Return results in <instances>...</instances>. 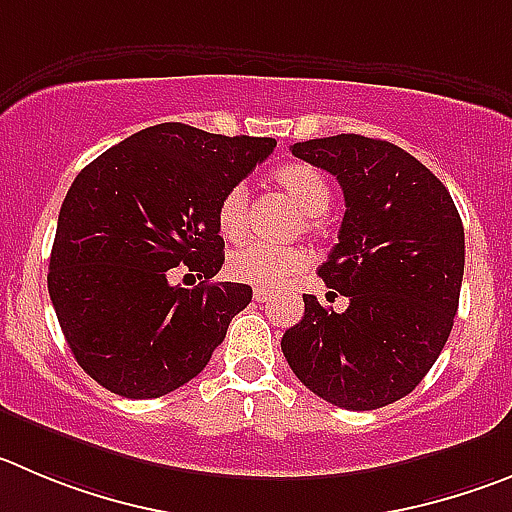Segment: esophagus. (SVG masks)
I'll return each mask as SVG.
<instances>
[{"label": "esophagus", "mask_w": 512, "mask_h": 512, "mask_svg": "<svg viewBox=\"0 0 512 512\" xmlns=\"http://www.w3.org/2000/svg\"><path fill=\"white\" fill-rule=\"evenodd\" d=\"M252 298H255L257 303H265V300L270 298V290H267V288H255V293H252Z\"/></svg>", "instance_id": "34e87169"}]
</instances>
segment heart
Instances as JSON below:
<instances>
[{
	"label": "heart",
	"mask_w": 512,
	"mask_h": 512,
	"mask_svg": "<svg viewBox=\"0 0 512 512\" xmlns=\"http://www.w3.org/2000/svg\"><path fill=\"white\" fill-rule=\"evenodd\" d=\"M275 184L298 204L305 214V229H315V217L323 214L331 204V186L328 179L308 164H288L280 166L272 174ZM217 227L227 240H240L247 229V189L242 184L219 199L217 207ZM310 262L308 252L300 247H272L265 242H245L229 252V272L242 283L262 285V288H275L305 270Z\"/></svg>",
	"instance_id": "heart-1"
}]
</instances>
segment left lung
<instances>
[{"instance_id":"1","label":"left lung","mask_w":512,"mask_h":512,"mask_svg":"<svg viewBox=\"0 0 512 512\" xmlns=\"http://www.w3.org/2000/svg\"><path fill=\"white\" fill-rule=\"evenodd\" d=\"M293 154L338 179V245L318 267L346 295L336 313L303 295V321L280 341L293 374L341 409L369 412L417 389L455 323L465 229L450 191L404 148L341 133Z\"/></svg>"}]
</instances>
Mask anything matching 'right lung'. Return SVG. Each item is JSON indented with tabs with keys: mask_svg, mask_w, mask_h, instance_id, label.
<instances>
[{
	"mask_svg": "<svg viewBox=\"0 0 512 512\" xmlns=\"http://www.w3.org/2000/svg\"><path fill=\"white\" fill-rule=\"evenodd\" d=\"M272 148L275 138L159 123L75 176L57 217L47 290L90 379L126 399H156L209 364L252 300L250 285L209 283L224 265L219 199ZM179 264L205 283L171 286Z\"/></svg>",
	"mask_w": 512,
	"mask_h": 512,
	"instance_id": "right-lung-1",
	"label": "right lung"
}]
</instances>
